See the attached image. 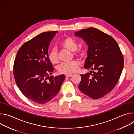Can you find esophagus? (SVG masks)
<instances>
[{
    "label": "esophagus",
    "instance_id": "1",
    "mask_svg": "<svg viewBox=\"0 0 134 134\" xmlns=\"http://www.w3.org/2000/svg\"><path fill=\"white\" fill-rule=\"evenodd\" d=\"M71 76H72V74H67V75H66V77H71Z\"/></svg>",
    "mask_w": 134,
    "mask_h": 134
}]
</instances>
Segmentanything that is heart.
<instances>
[{"label":"heart","mask_w":134,"mask_h":134,"mask_svg":"<svg viewBox=\"0 0 134 134\" xmlns=\"http://www.w3.org/2000/svg\"><path fill=\"white\" fill-rule=\"evenodd\" d=\"M59 46L70 51L73 52L75 56H79L82 52L81 49L78 48V44L75 40L71 37H67L62 40L59 42ZM48 58L53 64L59 62L58 52L55 49H52L49 53ZM80 63L77 60H73L69 63H64L58 68V71L60 74H70L76 72L79 69Z\"/></svg>","instance_id":"b5f03b06"}]
</instances>
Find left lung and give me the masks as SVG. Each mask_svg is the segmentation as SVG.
Masks as SVG:
<instances>
[{
  "instance_id": "8db88e82",
  "label": "left lung",
  "mask_w": 134,
  "mask_h": 134,
  "mask_svg": "<svg viewBox=\"0 0 134 134\" xmlns=\"http://www.w3.org/2000/svg\"><path fill=\"white\" fill-rule=\"evenodd\" d=\"M75 35L82 37L88 46L84 67L91 71L81 75L80 91L93 99H98L111 92L121 74L124 59L113 38L93 27L80 30Z\"/></svg>"
}]
</instances>
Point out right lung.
Here are the masks:
<instances>
[{"instance_id":"right-lung-1","label":"right lung","mask_w":134,"mask_h":134,"mask_svg":"<svg viewBox=\"0 0 134 134\" xmlns=\"http://www.w3.org/2000/svg\"><path fill=\"white\" fill-rule=\"evenodd\" d=\"M57 31L46 32L24 43L17 51L13 73L16 83L25 97L38 104L50 101L59 92L65 76L54 77L48 58L49 44Z\"/></svg>"}]
</instances>
